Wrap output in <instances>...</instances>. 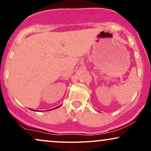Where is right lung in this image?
Listing matches in <instances>:
<instances>
[{
	"label": "right lung",
	"instance_id": "1",
	"mask_svg": "<svg viewBox=\"0 0 151 151\" xmlns=\"http://www.w3.org/2000/svg\"><path fill=\"white\" fill-rule=\"evenodd\" d=\"M59 106H57V107H56V108H58V107H59ZM56 108H54V109H56ZM31 110H33V109H31Z\"/></svg>",
	"mask_w": 151,
	"mask_h": 151
}]
</instances>
